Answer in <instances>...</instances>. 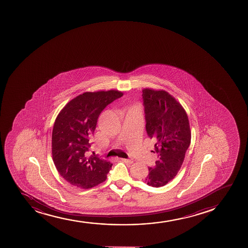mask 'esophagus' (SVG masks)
<instances>
[{
  "label": "esophagus",
  "mask_w": 248,
  "mask_h": 248,
  "mask_svg": "<svg viewBox=\"0 0 248 248\" xmlns=\"http://www.w3.org/2000/svg\"><path fill=\"white\" fill-rule=\"evenodd\" d=\"M121 161L124 162H125L127 164H132L133 163V160H131V159H126V158H122L121 159Z\"/></svg>",
  "instance_id": "obj_1"
}]
</instances>
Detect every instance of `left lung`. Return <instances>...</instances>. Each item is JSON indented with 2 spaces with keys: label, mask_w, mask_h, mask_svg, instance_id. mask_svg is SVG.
<instances>
[{
  "label": "left lung",
  "mask_w": 248,
  "mask_h": 248,
  "mask_svg": "<svg viewBox=\"0 0 248 248\" xmlns=\"http://www.w3.org/2000/svg\"><path fill=\"white\" fill-rule=\"evenodd\" d=\"M142 95L146 131L156 142L153 153L157 155L144 182L163 186L175 178L183 163L191 140L189 120L181 104L168 92L146 88Z\"/></svg>",
  "instance_id": "8db88e82"
}]
</instances>
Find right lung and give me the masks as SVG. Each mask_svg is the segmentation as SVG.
<instances>
[{
  "instance_id": "1",
  "label": "right lung",
  "mask_w": 248,
  "mask_h": 248,
  "mask_svg": "<svg viewBox=\"0 0 248 248\" xmlns=\"http://www.w3.org/2000/svg\"><path fill=\"white\" fill-rule=\"evenodd\" d=\"M122 95L118 91L85 92L58 115L52 134L53 160L59 174L71 185L90 189L107 178L111 163L88 156L87 152L101 112Z\"/></svg>"
}]
</instances>
